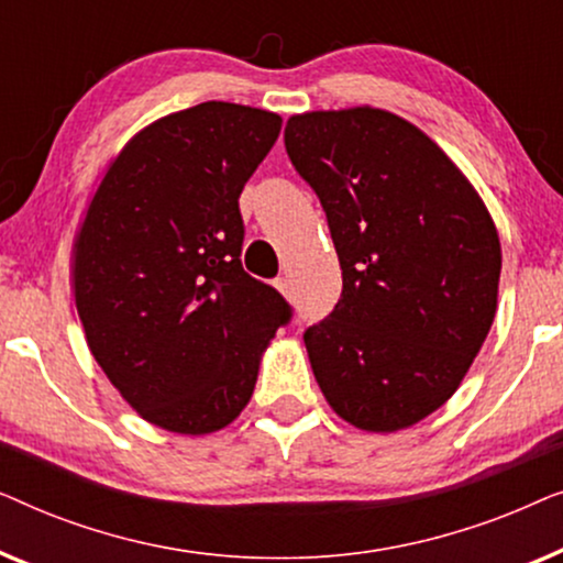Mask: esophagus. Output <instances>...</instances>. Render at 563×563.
<instances>
[{
	"instance_id": "obj_1",
	"label": "esophagus",
	"mask_w": 563,
	"mask_h": 563,
	"mask_svg": "<svg viewBox=\"0 0 563 563\" xmlns=\"http://www.w3.org/2000/svg\"><path fill=\"white\" fill-rule=\"evenodd\" d=\"M274 284H276V289H279L284 297H291V287H289V279H287V276H279V279H276Z\"/></svg>"
}]
</instances>
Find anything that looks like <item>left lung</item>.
Returning a JSON list of instances; mask_svg holds the SVG:
<instances>
[{"label": "left lung", "instance_id": "1", "mask_svg": "<svg viewBox=\"0 0 563 563\" xmlns=\"http://www.w3.org/2000/svg\"><path fill=\"white\" fill-rule=\"evenodd\" d=\"M284 145L343 272L335 310L305 330L314 379L351 426L410 428L459 389L495 320V222L456 164L391 112L295 114Z\"/></svg>", "mask_w": 563, "mask_h": 563}]
</instances>
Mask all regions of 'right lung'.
I'll list each match as a JSON object with an SVG mask.
<instances>
[{
  "instance_id": "add662e5",
  "label": "right lung",
  "mask_w": 563,
  "mask_h": 563,
  "mask_svg": "<svg viewBox=\"0 0 563 563\" xmlns=\"http://www.w3.org/2000/svg\"><path fill=\"white\" fill-rule=\"evenodd\" d=\"M279 130V114L230 102L156 120L107 168L76 238L91 356L143 420L172 433L233 422L291 318L241 264L238 197Z\"/></svg>"
}]
</instances>
